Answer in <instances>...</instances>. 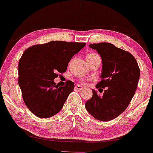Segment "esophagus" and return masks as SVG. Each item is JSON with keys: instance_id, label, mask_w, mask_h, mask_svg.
I'll use <instances>...</instances> for the list:
<instances>
[{"instance_id": "esophagus-1", "label": "esophagus", "mask_w": 153, "mask_h": 153, "mask_svg": "<svg viewBox=\"0 0 153 153\" xmlns=\"http://www.w3.org/2000/svg\"><path fill=\"white\" fill-rule=\"evenodd\" d=\"M75 89L77 90V91H82L84 89V87L81 86L80 85H76L75 86Z\"/></svg>"}]
</instances>
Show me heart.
Returning <instances> with one entry per match:
<instances>
[{
  "instance_id": "1",
  "label": "heart",
  "mask_w": 153,
  "mask_h": 153,
  "mask_svg": "<svg viewBox=\"0 0 153 153\" xmlns=\"http://www.w3.org/2000/svg\"><path fill=\"white\" fill-rule=\"evenodd\" d=\"M98 56V54H96V53H89V54H87V56H86V59H88V58L94 57V56ZM81 82L84 83V80L82 79V80H81Z\"/></svg>"
}]
</instances>
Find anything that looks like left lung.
I'll list each match as a JSON object with an SVG mask.
<instances>
[{
  "label": "left lung",
  "instance_id": "8db88e82",
  "mask_svg": "<svg viewBox=\"0 0 153 153\" xmlns=\"http://www.w3.org/2000/svg\"><path fill=\"white\" fill-rule=\"evenodd\" d=\"M88 46L97 50L102 59V79L97 84V88L106 89L102 97L92 89L93 96L86 101L85 107L96 119L108 121L118 117L128 106L136 91L140 68L130 52L111 43Z\"/></svg>",
  "mask_w": 153,
  "mask_h": 153
}]
</instances>
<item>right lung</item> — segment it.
<instances>
[{"mask_svg": "<svg viewBox=\"0 0 153 153\" xmlns=\"http://www.w3.org/2000/svg\"><path fill=\"white\" fill-rule=\"evenodd\" d=\"M86 45L84 42L51 41L33 45L24 52L18 63V84L30 111L39 118L54 116L61 110L74 84L55 85L58 74L67 71L71 57Z\"/></svg>", "mask_w": 153, "mask_h": 153, "instance_id": "1", "label": "right lung"}]
</instances>
